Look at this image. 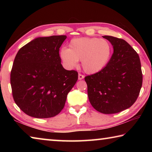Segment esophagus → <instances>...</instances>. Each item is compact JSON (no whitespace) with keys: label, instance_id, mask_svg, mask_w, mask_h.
I'll list each match as a JSON object with an SVG mask.
<instances>
[{"label":"esophagus","instance_id":"34e87169","mask_svg":"<svg viewBox=\"0 0 152 152\" xmlns=\"http://www.w3.org/2000/svg\"><path fill=\"white\" fill-rule=\"evenodd\" d=\"M84 78V76L82 75L81 74H78V80H82Z\"/></svg>","mask_w":152,"mask_h":152}]
</instances>
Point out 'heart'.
I'll list each match as a JSON object with an SVG mask.
<instances>
[{
    "label": "heart",
    "instance_id": "b5f03b06",
    "mask_svg": "<svg viewBox=\"0 0 152 152\" xmlns=\"http://www.w3.org/2000/svg\"><path fill=\"white\" fill-rule=\"evenodd\" d=\"M113 47L109 42L98 37L74 38L69 43V49L62 48L60 57L64 66L73 68L81 60L83 70L88 74L102 70L109 63Z\"/></svg>",
    "mask_w": 152,
    "mask_h": 152
}]
</instances>
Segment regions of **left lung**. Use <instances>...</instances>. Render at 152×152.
Returning <instances> with one entry per match:
<instances>
[{
	"instance_id": "left-lung-1",
	"label": "left lung",
	"mask_w": 152,
	"mask_h": 152,
	"mask_svg": "<svg viewBox=\"0 0 152 152\" xmlns=\"http://www.w3.org/2000/svg\"><path fill=\"white\" fill-rule=\"evenodd\" d=\"M113 46L107 65L99 72L87 76L89 101L97 111L114 114L134 104L142 86L143 75L137 53L124 39L102 36Z\"/></svg>"
}]
</instances>
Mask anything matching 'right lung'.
Masks as SVG:
<instances>
[{
  "label": "right lung",
  "instance_id": "obj_1",
  "mask_svg": "<svg viewBox=\"0 0 152 152\" xmlns=\"http://www.w3.org/2000/svg\"><path fill=\"white\" fill-rule=\"evenodd\" d=\"M66 35L37 37L22 47L11 72L12 97L29 116L50 118L64 109L78 72L61 64L60 48Z\"/></svg>",
  "mask_w": 152,
  "mask_h": 152
}]
</instances>
